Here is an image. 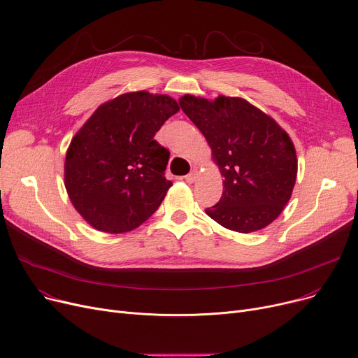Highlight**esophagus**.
<instances>
[{"label": "esophagus", "instance_id": "esophagus-1", "mask_svg": "<svg viewBox=\"0 0 358 358\" xmlns=\"http://www.w3.org/2000/svg\"><path fill=\"white\" fill-rule=\"evenodd\" d=\"M196 176H198V172H196V171H192L191 173H187V175L185 176V180H186L187 183H194L195 179H196Z\"/></svg>", "mask_w": 358, "mask_h": 358}]
</instances>
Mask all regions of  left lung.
Here are the masks:
<instances>
[{
	"instance_id": "left-lung-1",
	"label": "left lung",
	"mask_w": 358,
	"mask_h": 358,
	"mask_svg": "<svg viewBox=\"0 0 358 358\" xmlns=\"http://www.w3.org/2000/svg\"><path fill=\"white\" fill-rule=\"evenodd\" d=\"M199 129L224 176L222 196L206 215L237 233H255L275 221L292 196L298 159L289 134L244 98L195 95L179 99Z\"/></svg>"
}]
</instances>
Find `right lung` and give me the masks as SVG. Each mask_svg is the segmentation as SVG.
I'll list each match as a JSON object with an SVG mask.
<instances>
[{
	"instance_id": "obj_1",
	"label": "right lung",
	"mask_w": 358,
	"mask_h": 358,
	"mask_svg": "<svg viewBox=\"0 0 358 358\" xmlns=\"http://www.w3.org/2000/svg\"><path fill=\"white\" fill-rule=\"evenodd\" d=\"M179 111L167 95L127 92L103 102L73 136L65 160L72 205L102 233H127L149 220L169 191V150L155 134Z\"/></svg>"
}]
</instances>
